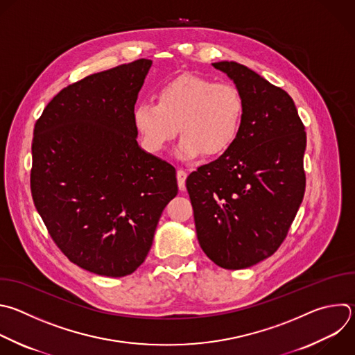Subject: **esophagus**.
I'll use <instances>...</instances> for the list:
<instances>
[{
  "label": "esophagus",
  "instance_id": "esophagus-1",
  "mask_svg": "<svg viewBox=\"0 0 355 355\" xmlns=\"http://www.w3.org/2000/svg\"><path fill=\"white\" fill-rule=\"evenodd\" d=\"M187 177H188V174H187L185 170H178L177 171V182H178V188L181 191L185 189V180H187Z\"/></svg>",
  "mask_w": 355,
  "mask_h": 355
}]
</instances>
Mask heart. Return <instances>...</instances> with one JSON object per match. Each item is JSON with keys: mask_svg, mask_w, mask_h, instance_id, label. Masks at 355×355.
<instances>
[{"mask_svg": "<svg viewBox=\"0 0 355 355\" xmlns=\"http://www.w3.org/2000/svg\"><path fill=\"white\" fill-rule=\"evenodd\" d=\"M156 102L141 101L134 108L135 127L150 152L164 150L178 125L181 159L223 155L241 134L245 100L232 83L181 73L157 89Z\"/></svg>", "mask_w": 355, "mask_h": 355, "instance_id": "1", "label": "heart"}]
</instances>
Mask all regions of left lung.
Instances as JSON below:
<instances>
[{
	"label": "left lung",
	"instance_id": "obj_1",
	"mask_svg": "<svg viewBox=\"0 0 355 355\" xmlns=\"http://www.w3.org/2000/svg\"><path fill=\"white\" fill-rule=\"evenodd\" d=\"M245 100L235 144L187 178L198 241L223 269H245L273 255L305 192V127L290 94L234 61L211 64Z\"/></svg>",
	"mask_w": 355,
	"mask_h": 355
}]
</instances>
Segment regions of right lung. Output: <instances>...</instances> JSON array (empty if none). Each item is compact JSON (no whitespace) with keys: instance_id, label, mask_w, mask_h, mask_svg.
Instances as JSON below:
<instances>
[{"instance_id":"obj_1","label":"right lung","mask_w":355,"mask_h":355,"mask_svg":"<svg viewBox=\"0 0 355 355\" xmlns=\"http://www.w3.org/2000/svg\"><path fill=\"white\" fill-rule=\"evenodd\" d=\"M150 67L141 58L64 87L33 130L35 206L60 251L100 276L144 263L178 192L175 168L137 142L134 108Z\"/></svg>"}]
</instances>
